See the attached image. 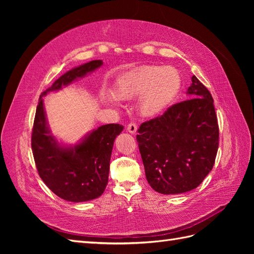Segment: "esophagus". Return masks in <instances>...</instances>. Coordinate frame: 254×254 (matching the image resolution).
I'll return each instance as SVG.
<instances>
[{"label": "esophagus", "instance_id": "esophagus-1", "mask_svg": "<svg viewBox=\"0 0 254 254\" xmlns=\"http://www.w3.org/2000/svg\"><path fill=\"white\" fill-rule=\"evenodd\" d=\"M127 130H128V132L134 134L137 130V125L135 124V123H130V124H128V126H127Z\"/></svg>", "mask_w": 254, "mask_h": 254}]
</instances>
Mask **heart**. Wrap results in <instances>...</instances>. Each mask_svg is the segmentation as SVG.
<instances>
[{"mask_svg": "<svg viewBox=\"0 0 254 254\" xmlns=\"http://www.w3.org/2000/svg\"><path fill=\"white\" fill-rule=\"evenodd\" d=\"M182 87L180 73L173 66L143 65L127 73L118 81L115 93H106L104 101L111 105L120 99L140 97L139 108L145 117L162 113L179 95Z\"/></svg>", "mask_w": 254, "mask_h": 254, "instance_id": "b5f03b06", "label": "heart"}]
</instances>
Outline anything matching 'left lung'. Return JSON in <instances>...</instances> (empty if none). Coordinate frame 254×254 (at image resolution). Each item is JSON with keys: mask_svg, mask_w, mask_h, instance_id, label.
Returning <instances> with one entry per match:
<instances>
[{"mask_svg": "<svg viewBox=\"0 0 254 254\" xmlns=\"http://www.w3.org/2000/svg\"><path fill=\"white\" fill-rule=\"evenodd\" d=\"M190 98L143 123L136 141L146 179L158 193L181 194L196 189L215 163L219 129L213 97L196 76Z\"/></svg>", "mask_w": 254, "mask_h": 254, "instance_id": "left-lung-1", "label": "left lung"}]
</instances>
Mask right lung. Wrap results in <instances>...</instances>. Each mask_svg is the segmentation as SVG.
<instances>
[{"mask_svg": "<svg viewBox=\"0 0 254 254\" xmlns=\"http://www.w3.org/2000/svg\"><path fill=\"white\" fill-rule=\"evenodd\" d=\"M102 64V60H92L67 71L42 92L37 106L32 133L37 171L53 193L67 201H89L104 193L108 183L113 143L124 127L120 124L103 125L84 136L80 143L71 147L61 146L48 126L42 97L83 77Z\"/></svg>", "mask_w": 254, "mask_h": 254, "instance_id": "1", "label": "right lung"}]
</instances>
